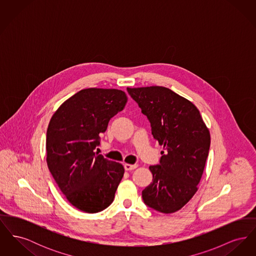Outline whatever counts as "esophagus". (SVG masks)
<instances>
[{"instance_id": "obj_1", "label": "esophagus", "mask_w": 256, "mask_h": 256, "mask_svg": "<svg viewBox=\"0 0 256 256\" xmlns=\"http://www.w3.org/2000/svg\"><path fill=\"white\" fill-rule=\"evenodd\" d=\"M124 170H134V169H136L137 167H138V165H136V164H124Z\"/></svg>"}]
</instances>
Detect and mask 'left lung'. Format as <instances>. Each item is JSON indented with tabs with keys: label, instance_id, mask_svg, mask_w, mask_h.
Here are the masks:
<instances>
[{
	"label": "left lung",
	"instance_id": "8db88e82",
	"mask_svg": "<svg viewBox=\"0 0 256 256\" xmlns=\"http://www.w3.org/2000/svg\"><path fill=\"white\" fill-rule=\"evenodd\" d=\"M163 146L152 182L143 190L146 206L164 214L182 209L198 191L206 162L210 134L195 104L163 86L126 88Z\"/></svg>",
	"mask_w": 256,
	"mask_h": 256
}]
</instances>
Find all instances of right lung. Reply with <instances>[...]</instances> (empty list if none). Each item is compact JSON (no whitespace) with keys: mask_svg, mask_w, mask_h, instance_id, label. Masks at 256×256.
Returning a JSON list of instances; mask_svg holds the SVG:
<instances>
[{"mask_svg":"<svg viewBox=\"0 0 256 256\" xmlns=\"http://www.w3.org/2000/svg\"><path fill=\"white\" fill-rule=\"evenodd\" d=\"M126 102L122 90L87 88L66 100L50 118L46 138L48 168L68 202L86 213L110 206L124 176L122 164L95 150L100 134Z\"/></svg>","mask_w":256,"mask_h":256,"instance_id":"1","label":"right lung"}]
</instances>
